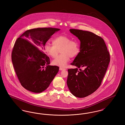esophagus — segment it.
Segmentation results:
<instances>
[{
    "instance_id": "esophagus-1",
    "label": "esophagus",
    "mask_w": 125,
    "mask_h": 125,
    "mask_svg": "<svg viewBox=\"0 0 125 125\" xmlns=\"http://www.w3.org/2000/svg\"><path fill=\"white\" fill-rule=\"evenodd\" d=\"M60 70H61V71H62V70H65V68H62V67H60Z\"/></svg>"
}]
</instances>
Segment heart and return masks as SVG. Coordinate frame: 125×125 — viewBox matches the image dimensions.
Here are the masks:
<instances>
[{"instance_id": "b5f03b06", "label": "heart", "mask_w": 125, "mask_h": 125, "mask_svg": "<svg viewBox=\"0 0 125 125\" xmlns=\"http://www.w3.org/2000/svg\"><path fill=\"white\" fill-rule=\"evenodd\" d=\"M53 44L46 43L44 47V51L48 55L52 58H56L60 50L61 54L52 61L53 64L61 67H65L70 57H76L80 52V44L75 40L71 37L60 35L55 37L52 41Z\"/></svg>"}]
</instances>
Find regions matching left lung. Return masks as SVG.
Instances as JSON below:
<instances>
[{
	"mask_svg": "<svg viewBox=\"0 0 125 125\" xmlns=\"http://www.w3.org/2000/svg\"><path fill=\"white\" fill-rule=\"evenodd\" d=\"M80 40V52L72 63L76 68L68 69L67 85L72 94L83 98L91 95L100 86L110 61V54L104 39L94 33L70 29ZM83 67L82 71L79 69Z\"/></svg>",
	"mask_w": 125,
	"mask_h": 125,
	"instance_id": "8db88e82",
	"label": "left lung"
}]
</instances>
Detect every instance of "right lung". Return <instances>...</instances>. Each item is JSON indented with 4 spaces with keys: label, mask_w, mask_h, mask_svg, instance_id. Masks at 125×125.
Instances as JSON below:
<instances>
[{
    "label": "right lung",
    "mask_w": 125,
    "mask_h": 125,
    "mask_svg": "<svg viewBox=\"0 0 125 125\" xmlns=\"http://www.w3.org/2000/svg\"><path fill=\"white\" fill-rule=\"evenodd\" d=\"M59 30L52 28L28 30L16 41L12 51V62L25 89L34 93L42 92L58 73L59 67L49 65L50 58L43 51L48 40Z\"/></svg>",
    "instance_id": "add662e5"
}]
</instances>
